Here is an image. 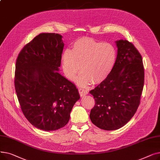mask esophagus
<instances>
[{
	"label": "esophagus",
	"instance_id": "obj_1",
	"mask_svg": "<svg viewBox=\"0 0 160 160\" xmlns=\"http://www.w3.org/2000/svg\"><path fill=\"white\" fill-rule=\"evenodd\" d=\"M78 92H79V94L80 96H83L85 95H87L88 93V91L86 89L84 88H80L78 89Z\"/></svg>",
	"mask_w": 160,
	"mask_h": 160
}]
</instances>
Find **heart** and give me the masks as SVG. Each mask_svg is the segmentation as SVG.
I'll return each instance as SVG.
<instances>
[{"instance_id":"b5f03b06","label":"heart","mask_w":160,"mask_h":160,"mask_svg":"<svg viewBox=\"0 0 160 160\" xmlns=\"http://www.w3.org/2000/svg\"><path fill=\"white\" fill-rule=\"evenodd\" d=\"M116 57V50L111 43L82 38L74 42L72 50H64L62 66L66 77L71 80L82 69V73L77 80L79 85L98 84L111 73Z\"/></svg>"}]
</instances>
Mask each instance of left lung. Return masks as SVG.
I'll return each mask as SVG.
<instances>
[{"instance_id":"obj_1","label":"left lung","mask_w":160,"mask_h":160,"mask_svg":"<svg viewBox=\"0 0 160 160\" xmlns=\"http://www.w3.org/2000/svg\"><path fill=\"white\" fill-rule=\"evenodd\" d=\"M117 56L108 77L94 89L91 122L105 130L119 129L136 113L144 86V67L139 50L127 40L116 41Z\"/></svg>"}]
</instances>
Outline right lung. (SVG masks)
<instances>
[{"mask_svg": "<svg viewBox=\"0 0 160 160\" xmlns=\"http://www.w3.org/2000/svg\"><path fill=\"white\" fill-rule=\"evenodd\" d=\"M62 38L39 33L24 46L16 60L14 84L21 110L33 126L45 131L65 127L80 99L76 86L58 72Z\"/></svg>", "mask_w": 160, "mask_h": 160, "instance_id": "right-lung-1", "label": "right lung"}]
</instances>
